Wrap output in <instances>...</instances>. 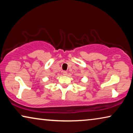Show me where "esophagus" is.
I'll return each mask as SVG.
<instances>
[{
  "instance_id": "esophagus-1",
  "label": "esophagus",
  "mask_w": 133,
  "mask_h": 133,
  "mask_svg": "<svg viewBox=\"0 0 133 133\" xmlns=\"http://www.w3.org/2000/svg\"><path fill=\"white\" fill-rule=\"evenodd\" d=\"M63 74L64 76H66L67 75V72L66 71H64L63 72Z\"/></svg>"
}]
</instances>
